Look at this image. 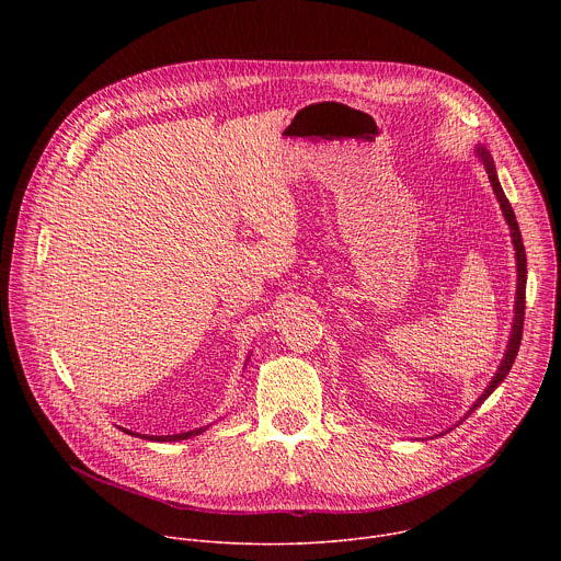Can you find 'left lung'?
<instances>
[{"label":"left lung","mask_w":561,"mask_h":561,"mask_svg":"<svg viewBox=\"0 0 561 561\" xmlns=\"http://www.w3.org/2000/svg\"><path fill=\"white\" fill-rule=\"evenodd\" d=\"M477 152H479V157H482V162H484V167H486V173H489V180H491V184H493V191H495V197H497V202H500V206H502V213H504V217H506V221H508V226H511V234H513V244H515V257H517V297H515V322H513V333H511V342H508V348H506V355H504V359H502V366H500V370L495 373V377H493V381H491V386L484 390V394L477 399V402L472 404V409H470V413L484 402V399L506 379V375H508V370L513 368V362H515V357H517V351H519V344H522V331H524V310H526V251H524V242H522V232H519V226H517V219H515V213H513V208H511V202L506 199V195H504V191H502V186H500V180H497V173H495V164H493V159H491V154L486 152V148H477ZM468 413V415H470ZM466 415V417H468Z\"/></svg>","instance_id":"left-lung-1"}]
</instances>
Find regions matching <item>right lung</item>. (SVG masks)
<instances>
[{
    "label": "right lung",
    "mask_w": 561,
    "mask_h": 561,
    "mask_svg": "<svg viewBox=\"0 0 561 561\" xmlns=\"http://www.w3.org/2000/svg\"><path fill=\"white\" fill-rule=\"evenodd\" d=\"M206 428H197V431H188V433H178V435H164V437H146V435H139V437H144V439H152V442H180V439H188V437H195V435H199V433H204ZM126 433H130V431H126ZM130 435H137V433H130Z\"/></svg>",
    "instance_id": "right-lung-1"
}]
</instances>
